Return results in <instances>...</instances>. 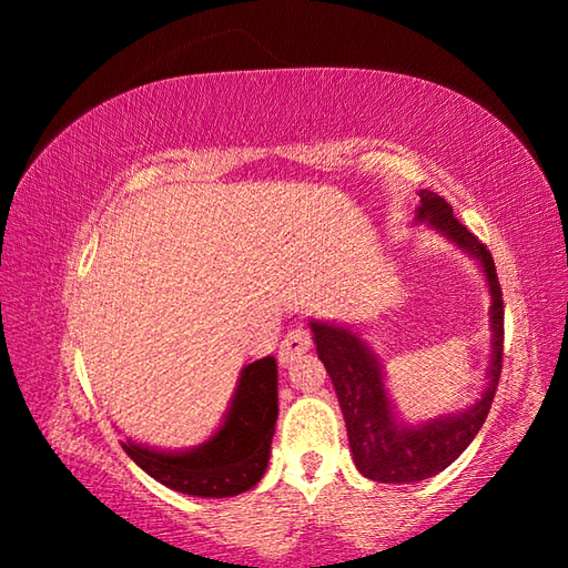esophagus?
<instances>
[{"label": "esophagus", "mask_w": 568, "mask_h": 568, "mask_svg": "<svg viewBox=\"0 0 568 568\" xmlns=\"http://www.w3.org/2000/svg\"><path fill=\"white\" fill-rule=\"evenodd\" d=\"M310 346H312V334L307 329H291L281 342V348H277V361H281L283 366L293 364V361L300 354H305Z\"/></svg>", "instance_id": "obj_1"}]
</instances>
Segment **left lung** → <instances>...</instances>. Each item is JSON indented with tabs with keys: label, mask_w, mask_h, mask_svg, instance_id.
<instances>
[{
	"label": "left lung",
	"mask_w": 568,
	"mask_h": 568,
	"mask_svg": "<svg viewBox=\"0 0 568 568\" xmlns=\"http://www.w3.org/2000/svg\"><path fill=\"white\" fill-rule=\"evenodd\" d=\"M417 220L437 229L458 248L470 253L484 268L490 287V366L486 390L464 413H452L425 425L407 427L393 413L383 385V366L361 336L339 324L310 322L315 332L317 356L327 368L346 419L356 468L378 484H415L437 476L456 462L484 427L503 368V291L490 251L456 220L452 204L437 192L422 190Z\"/></svg>",
	"instance_id": "obj_1"
}]
</instances>
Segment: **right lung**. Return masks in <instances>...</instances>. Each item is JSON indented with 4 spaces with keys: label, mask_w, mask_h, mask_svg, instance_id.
Listing matches in <instances>:
<instances>
[{
    "label": "right lung",
    "mask_w": 568,
    "mask_h": 568,
    "mask_svg": "<svg viewBox=\"0 0 568 568\" xmlns=\"http://www.w3.org/2000/svg\"><path fill=\"white\" fill-rule=\"evenodd\" d=\"M277 419V364L273 356L253 361L236 385L222 427L190 452H159L122 442L151 478L185 496L232 498L253 488L268 468Z\"/></svg>",
    "instance_id": "obj_1"
}]
</instances>
